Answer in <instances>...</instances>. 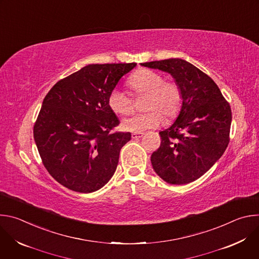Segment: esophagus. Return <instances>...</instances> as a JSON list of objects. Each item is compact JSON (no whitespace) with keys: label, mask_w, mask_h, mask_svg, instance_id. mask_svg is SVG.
Here are the masks:
<instances>
[{"label":"esophagus","mask_w":259,"mask_h":259,"mask_svg":"<svg viewBox=\"0 0 259 259\" xmlns=\"http://www.w3.org/2000/svg\"><path fill=\"white\" fill-rule=\"evenodd\" d=\"M144 134L143 133H141V132H134V133H132L131 134V137L133 138V139H138V138H140V137H142Z\"/></svg>","instance_id":"obj_1"}]
</instances>
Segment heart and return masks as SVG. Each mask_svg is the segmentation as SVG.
I'll list each match as a JSON object with an SVG mask.
<instances>
[{
  "label": "heart",
  "mask_w": 259,
  "mask_h": 259,
  "mask_svg": "<svg viewBox=\"0 0 259 259\" xmlns=\"http://www.w3.org/2000/svg\"><path fill=\"white\" fill-rule=\"evenodd\" d=\"M135 94H146L144 108L150 109L143 114L132 115L122 121L121 127L129 132H142L158 127L165 118L176 117L182 105V93L174 82L165 81L161 73L143 68L136 71L128 81ZM109 108L117 115H128L132 110V99L125 91L115 88L108 94Z\"/></svg>",
  "instance_id": "heart-1"
}]
</instances>
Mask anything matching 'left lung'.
I'll list each match as a JSON object with an SVG mask.
<instances>
[{"label": "left lung", "instance_id": "obj_1", "mask_svg": "<svg viewBox=\"0 0 259 259\" xmlns=\"http://www.w3.org/2000/svg\"><path fill=\"white\" fill-rule=\"evenodd\" d=\"M140 64L170 73L182 93L176 120L159 133L162 141L151 157L153 168L170 184L195 181L228 147L231 106L215 82L187 60L170 58Z\"/></svg>", "mask_w": 259, "mask_h": 259}]
</instances>
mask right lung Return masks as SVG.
Returning a JSON list of instances; mask_svg holds the SVG:
<instances>
[{"mask_svg":"<svg viewBox=\"0 0 259 259\" xmlns=\"http://www.w3.org/2000/svg\"><path fill=\"white\" fill-rule=\"evenodd\" d=\"M136 64L86 65L57 82L44 98L34 142L47 171L68 190L93 193L113 177L131 133H110L120 121L107 98Z\"/></svg>","mask_w":259,"mask_h":259,"instance_id":"right-lung-1","label":"right lung"}]
</instances>
